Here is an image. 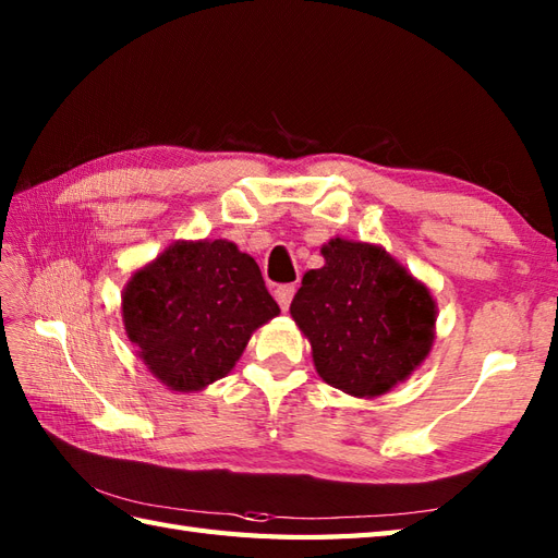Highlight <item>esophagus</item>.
Here are the masks:
<instances>
[{"mask_svg": "<svg viewBox=\"0 0 558 558\" xmlns=\"http://www.w3.org/2000/svg\"><path fill=\"white\" fill-rule=\"evenodd\" d=\"M294 292H298V288H294V286H280V288H276V292H272V294H276V300H278L282 312H288V306H290V302L294 298Z\"/></svg>", "mask_w": 558, "mask_h": 558, "instance_id": "1", "label": "esophagus"}]
</instances>
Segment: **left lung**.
I'll return each instance as SVG.
<instances>
[{"label": "left lung", "instance_id": "1", "mask_svg": "<svg viewBox=\"0 0 558 558\" xmlns=\"http://www.w3.org/2000/svg\"><path fill=\"white\" fill-rule=\"evenodd\" d=\"M322 256L290 304L294 324L328 386L354 398L384 396L429 357L434 294L378 244L333 236Z\"/></svg>", "mask_w": 558, "mask_h": 558}]
</instances>
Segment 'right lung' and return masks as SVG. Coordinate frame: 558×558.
Listing matches in <instances>:
<instances>
[{
    "instance_id": "add662e5",
    "label": "right lung",
    "mask_w": 558,
    "mask_h": 558,
    "mask_svg": "<svg viewBox=\"0 0 558 558\" xmlns=\"http://www.w3.org/2000/svg\"><path fill=\"white\" fill-rule=\"evenodd\" d=\"M278 314L256 260L228 240H177L122 290L126 338L177 393L228 376L254 330Z\"/></svg>"
}]
</instances>
